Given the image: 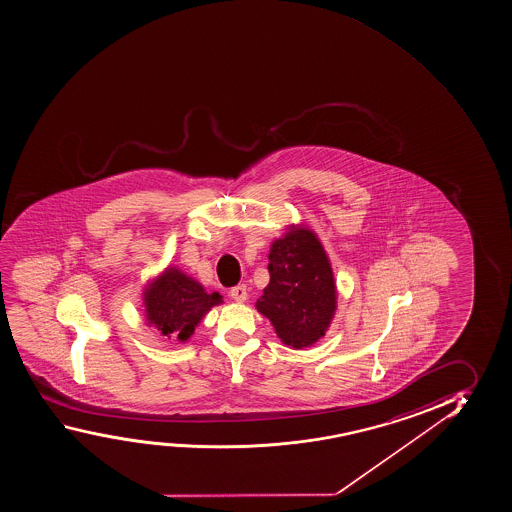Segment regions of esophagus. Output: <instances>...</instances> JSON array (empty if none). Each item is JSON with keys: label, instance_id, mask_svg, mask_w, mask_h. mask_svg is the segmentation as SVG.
I'll use <instances>...</instances> for the list:
<instances>
[{"label": "esophagus", "instance_id": "esophagus-1", "mask_svg": "<svg viewBox=\"0 0 512 512\" xmlns=\"http://www.w3.org/2000/svg\"><path fill=\"white\" fill-rule=\"evenodd\" d=\"M229 297L233 298L235 302H245V300H247V288H245V284H238L235 288H231Z\"/></svg>", "mask_w": 512, "mask_h": 512}]
</instances>
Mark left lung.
I'll return each mask as SVG.
<instances>
[{
	"mask_svg": "<svg viewBox=\"0 0 512 512\" xmlns=\"http://www.w3.org/2000/svg\"><path fill=\"white\" fill-rule=\"evenodd\" d=\"M270 283L256 309L286 346L302 350L325 336L337 309V288L325 247L313 229L291 224L268 252Z\"/></svg>",
	"mask_w": 512,
	"mask_h": 512,
	"instance_id": "left-lung-1",
	"label": "left lung"
}]
</instances>
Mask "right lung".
Returning <instances> with one entry per match:
<instances>
[{"instance_id": "add662e5", "label": "right lung", "mask_w": 512, "mask_h": 512, "mask_svg": "<svg viewBox=\"0 0 512 512\" xmlns=\"http://www.w3.org/2000/svg\"><path fill=\"white\" fill-rule=\"evenodd\" d=\"M143 304L148 327L157 328L161 336L184 343L194 334L203 316L222 304V297L217 291L206 293L201 283L180 268L168 267L146 284Z\"/></svg>"}]
</instances>
